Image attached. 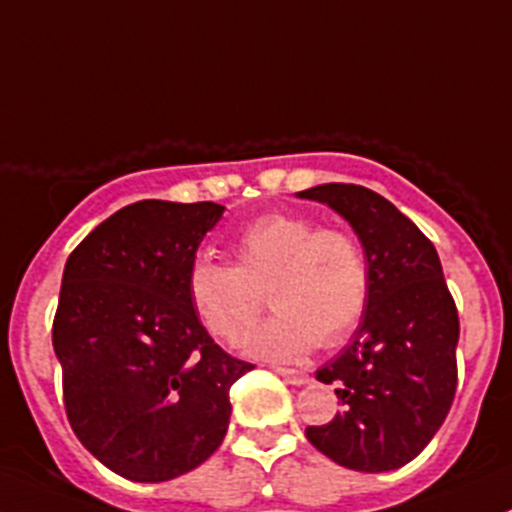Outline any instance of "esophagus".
Masks as SVG:
<instances>
[{"instance_id":"esophagus-1","label":"esophagus","mask_w":512,"mask_h":512,"mask_svg":"<svg viewBox=\"0 0 512 512\" xmlns=\"http://www.w3.org/2000/svg\"><path fill=\"white\" fill-rule=\"evenodd\" d=\"M272 369L277 371V374L282 376V379L287 381V384H294V386H302L309 381V374L307 371H299V369H287V366H272Z\"/></svg>"}]
</instances>
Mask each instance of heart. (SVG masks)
<instances>
[{"mask_svg": "<svg viewBox=\"0 0 512 512\" xmlns=\"http://www.w3.org/2000/svg\"><path fill=\"white\" fill-rule=\"evenodd\" d=\"M235 265L198 257L188 297L210 334L237 342L265 307L277 314L247 337L270 359H299L317 344L334 347L359 327L371 292L361 242L342 227H317L297 213H265L235 237Z\"/></svg>", "mask_w": 512, "mask_h": 512, "instance_id": "obj_1", "label": "heart"}]
</instances>
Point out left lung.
<instances>
[{"label": "left lung", "mask_w": 512, "mask_h": 512, "mask_svg": "<svg viewBox=\"0 0 512 512\" xmlns=\"http://www.w3.org/2000/svg\"><path fill=\"white\" fill-rule=\"evenodd\" d=\"M337 210L364 245L371 292L342 354L317 371L337 384L342 409L307 426L317 451L352 471H394L414 461L456 396L458 309L433 242L364 185L327 183L299 193Z\"/></svg>", "instance_id": "1"}]
</instances>
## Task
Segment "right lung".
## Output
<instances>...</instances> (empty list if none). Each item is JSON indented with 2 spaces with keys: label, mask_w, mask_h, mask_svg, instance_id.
<instances>
[{
  "label": "right lung",
  "mask_w": 512,
  "mask_h": 512,
  "mask_svg": "<svg viewBox=\"0 0 512 512\" xmlns=\"http://www.w3.org/2000/svg\"><path fill=\"white\" fill-rule=\"evenodd\" d=\"M218 203L141 200L103 220L64 267L54 352L76 438L118 476L178 478L208 461L250 361L213 342L188 270Z\"/></svg>",
  "instance_id": "add662e5"
}]
</instances>
